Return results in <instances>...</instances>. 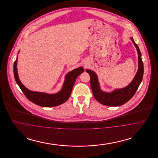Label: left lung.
Instances as JSON below:
<instances>
[{"label":"left lung","instance_id":"8db88e82","mask_svg":"<svg viewBox=\"0 0 158 158\" xmlns=\"http://www.w3.org/2000/svg\"><path fill=\"white\" fill-rule=\"evenodd\" d=\"M131 39L137 50L139 69L134 79L127 86L123 89L115 90L112 93H106L102 92L99 88L97 76L95 72L88 69L86 70V72L88 73L90 76V87L93 95L95 99L103 105L110 106H116L124 104L135 95L140 83L142 81L144 67L141 57V53L138 45L135 42L133 38L131 37Z\"/></svg>","mask_w":158,"mask_h":158}]
</instances>
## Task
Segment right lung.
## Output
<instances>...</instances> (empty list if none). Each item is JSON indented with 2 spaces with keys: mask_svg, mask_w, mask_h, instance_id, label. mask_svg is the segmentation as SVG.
Returning a JSON list of instances; mask_svg holds the SVG:
<instances>
[{
  "mask_svg": "<svg viewBox=\"0 0 158 158\" xmlns=\"http://www.w3.org/2000/svg\"><path fill=\"white\" fill-rule=\"evenodd\" d=\"M17 58L14 64V73L15 81L25 97L36 105L44 107H52L60 105L68 100L70 96L73 86L77 77L83 72L82 67L75 69L66 76L65 82L60 92L56 94H47L41 92H32L26 88L19 79L17 72Z\"/></svg>",
  "mask_w": 158,
  "mask_h": 158,
  "instance_id": "add662e5",
  "label": "right lung"
}]
</instances>
